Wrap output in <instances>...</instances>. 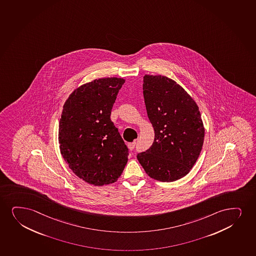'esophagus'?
I'll list each match as a JSON object with an SVG mask.
<instances>
[{
  "label": "esophagus",
  "instance_id": "1",
  "mask_svg": "<svg viewBox=\"0 0 256 256\" xmlns=\"http://www.w3.org/2000/svg\"><path fill=\"white\" fill-rule=\"evenodd\" d=\"M136 142H131V143H128V149H130V150H131V151H132V150H134V148H136Z\"/></svg>",
  "mask_w": 256,
  "mask_h": 256
}]
</instances>
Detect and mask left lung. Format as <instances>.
Segmentation results:
<instances>
[{
    "instance_id": "1",
    "label": "left lung",
    "mask_w": 256,
    "mask_h": 256,
    "mask_svg": "<svg viewBox=\"0 0 256 256\" xmlns=\"http://www.w3.org/2000/svg\"><path fill=\"white\" fill-rule=\"evenodd\" d=\"M143 95L154 140L137 158L149 177L174 182L189 174L202 150L198 106L180 84L161 75L144 76Z\"/></svg>"
}]
</instances>
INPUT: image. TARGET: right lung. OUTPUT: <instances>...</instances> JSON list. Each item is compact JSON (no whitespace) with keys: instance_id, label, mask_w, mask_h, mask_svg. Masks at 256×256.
<instances>
[{"instance_id":"right-lung-1","label":"right lung","mask_w":256,"mask_h":256,"mask_svg":"<svg viewBox=\"0 0 256 256\" xmlns=\"http://www.w3.org/2000/svg\"><path fill=\"white\" fill-rule=\"evenodd\" d=\"M124 78L87 82L70 95L58 125L61 154L70 169L87 183L102 186L122 174L128 148L110 120Z\"/></svg>"}]
</instances>
